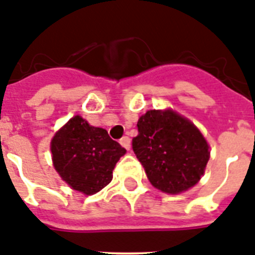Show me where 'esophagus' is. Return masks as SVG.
<instances>
[{
  "instance_id": "obj_1",
  "label": "esophagus",
  "mask_w": 255,
  "mask_h": 255,
  "mask_svg": "<svg viewBox=\"0 0 255 255\" xmlns=\"http://www.w3.org/2000/svg\"><path fill=\"white\" fill-rule=\"evenodd\" d=\"M119 144H121L124 149L129 150V147H131V140H129V137H128V136H123V137L119 140Z\"/></svg>"
}]
</instances>
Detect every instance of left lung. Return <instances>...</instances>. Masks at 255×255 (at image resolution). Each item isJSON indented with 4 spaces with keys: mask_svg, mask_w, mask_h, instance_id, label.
I'll return each instance as SVG.
<instances>
[{
    "mask_svg": "<svg viewBox=\"0 0 255 255\" xmlns=\"http://www.w3.org/2000/svg\"><path fill=\"white\" fill-rule=\"evenodd\" d=\"M137 129L132 149L153 187L176 194L198 183L210 151L193 123L171 110H149Z\"/></svg>",
    "mask_w": 255,
    "mask_h": 255,
    "instance_id": "left-lung-1",
    "label": "left lung"
}]
</instances>
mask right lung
I'll return each instance as SVG.
<instances>
[{
  "mask_svg": "<svg viewBox=\"0 0 255 255\" xmlns=\"http://www.w3.org/2000/svg\"><path fill=\"white\" fill-rule=\"evenodd\" d=\"M53 163L75 190L95 194L113 179V170L126 149L104 128L92 127L76 115L51 140Z\"/></svg>",
  "mask_w": 255,
  "mask_h": 255,
  "instance_id": "1",
  "label": "right lung"
}]
</instances>
